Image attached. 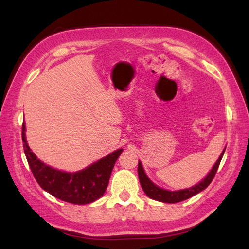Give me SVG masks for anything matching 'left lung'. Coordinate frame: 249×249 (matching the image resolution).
<instances>
[{
  "mask_svg": "<svg viewBox=\"0 0 249 249\" xmlns=\"http://www.w3.org/2000/svg\"><path fill=\"white\" fill-rule=\"evenodd\" d=\"M225 150L220 154L219 158L217 160V161H216L212 170H211V172L208 174V176H206V178L203 179L202 182H200L199 184L195 185V186L190 187V188H186V189H183V190H178V192H169V190H165L162 188H160V187H157L155 184H153L150 181V178L146 177L143 168H142L141 162L139 161V163H138V176H139V181H140V184H141V187H142V189H143V192L146 194L147 197H150L153 200L160 201V202L178 203V202H181V201L192 198L193 196L199 194L200 192H202V190L208 187L209 185L211 184V182L213 181L215 174H216V172H217V169L219 167L221 158H223Z\"/></svg>",
  "mask_w": 249,
  "mask_h": 249,
  "instance_id": "left-lung-1",
  "label": "left lung"
}]
</instances>
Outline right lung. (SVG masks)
Segmentation results:
<instances>
[{
  "label": "right lung",
  "instance_id": "1",
  "mask_svg": "<svg viewBox=\"0 0 249 249\" xmlns=\"http://www.w3.org/2000/svg\"><path fill=\"white\" fill-rule=\"evenodd\" d=\"M25 126L22 124L24 154L32 173L39 186L55 198L73 204L94 202L105 194L114 163L123 150L120 149L99 160L82 171L62 172L41 162L31 151L25 139Z\"/></svg>",
  "mask_w": 249,
  "mask_h": 249
}]
</instances>
